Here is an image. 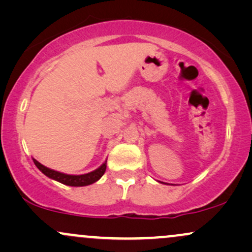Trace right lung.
<instances>
[{
    "label": "right lung",
    "mask_w": 252,
    "mask_h": 252,
    "mask_svg": "<svg viewBox=\"0 0 252 252\" xmlns=\"http://www.w3.org/2000/svg\"><path fill=\"white\" fill-rule=\"evenodd\" d=\"M34 163L35 166L39 168L41 172L48 178L53 179V180L62 182L63 185H67V186H74V187H80V186H88V185L94 184L99 180L102 178L104 173H105L106 169V161L104 162L99 168H97L94 172L88 173V174H83V175H70V174H63V173L57 172V170L50 169L47 167H45L43 164L40 162H37L35 158H33Z\"/></svg>",
    "instance_id": "right-lung-1"
}]
</instances>
